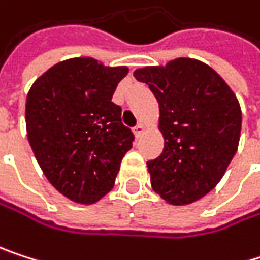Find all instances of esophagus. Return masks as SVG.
Listing matches in <instances>:
<instances>
[{
    "instance_id": "34e87169",
    "label": "esophagus",
    "mask_w": 260,
    "mask_h": 260,
    "mask_svg": "<svg viewBox=\"0 0 260 260\" xmlns=\"http://www.w3.org/2000/svg\"><path fill=\"white\" fill-rule=\"evenodd\" d=\"M145 129H146L145 124H143V123H139V124L134 127V134H136V137H140V136L145 133Z\"/></svg>"
}]
</instances>
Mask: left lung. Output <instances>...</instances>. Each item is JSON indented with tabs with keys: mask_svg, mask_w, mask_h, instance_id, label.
Returning a JSON list of instances; mask_svg holds the SVG:
<instances>
[{
	"mask_svg": "<svg viewBox=\"0 0 260 260\" xmlns=\"http://www.w3.org/2000/svg\"><path fill=\"white\" fill-rule=\"evenodd\" d=\"M158 100L165 149L148 161L151 186L166 203L186 206L224 177L241 137L242 112L225 80L207 63L178 57L134 71Z\"/></svg>",
	"mask_w": 260,
	"mask_h": 260,
	"instance_id": "1",
	"label": "left lung"
}]
</instances>
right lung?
Wrapping results in <instances>:
<instances>
[{
  "label": "right lung",
  "mask_w": 260,
  "mask_h": 260,
  "mask_svg": "<svg viewBox=\"0 0 260 260\" xmlns=\"http://www.w3.org/2000/svg\"><path fill=\"white\" fill-rule=\"evenodd\" d=\"M127 67L73 57L47 70L25 100L27 139L51 186L79 204H94L114 186L134 134L111 102Z\"/></svg>",
  "instance_id": "add662e5"
}]
</instances>
